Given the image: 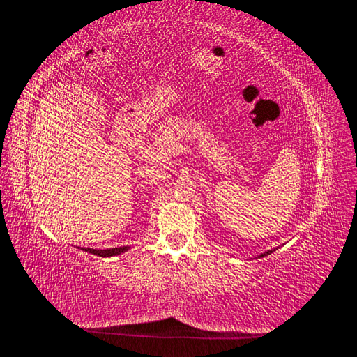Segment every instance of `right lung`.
Returning a JSON list of instances; mask_svg holds the SVG:
<instances>
[{"label":"right lung","instance_id":"obj_1","mask_svg":"<svg viewBox=\"0 0 357 357\" xmlns=\"http://www.w3.org/2000/svg\"><path fill=\"white\" fill-rule=\"evenodd\" d=\"M123 250H126L125 247H123V248H119V250H117V248H116V252H114V250H112V255H119V253H122Z\"/></svg>","mask_w":357,"mask_h":357}]
</instances>
